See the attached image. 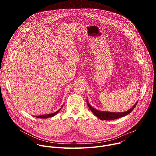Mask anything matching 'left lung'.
Returning a JSON list of instances; mask_svg holds the SVG:
<instances>
[{
  "label": "left lung",
  "instance_id": "left-lung-1",
  "mask_svg": "<svg viewBox=\"0 0 156 156\" xmlns=\"http://www.w3.org/2000/svg\"><path fill=\"white\" fill-rule=\"evenodd\" d=\"M87 104L90 108V109L91 110V112L98 117L99 118L100 120H115V119H117L123 117H125L127 115H128L129 113H131V111L135 108V107H136L137 102H136V104L133 105L131 108H129V110L125 111V112H107V111H101V110H98L96 108H94V107H93L90 103H89L87 99Z\"/></svg>",
  "mask_w": 156,
  "mask_h": 156
}]
</instances>
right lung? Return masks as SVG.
I'll use <instances>...</instances> for the list:
<instances>
[{"label":"right lung","instance_id":"add662e5","mask_svg":"<svg viewBox=\"0 0 156 156\" xmlns=\"http://www.w3.org/2000/svg\"><path fill=\"white\" fill-rule=\"evenodd\" d=\"M63 105L62 106V107H61L59 110H58L57 111H56V112H54V113L49 114L41 115H37V116H34V117H37V118H39V119H47V118H49V117H52L55 116V115H57V114L59 112V111H60V109L62 108Z\"/></svg>","mask_w":156,"mask_h":156}]
</instances>
